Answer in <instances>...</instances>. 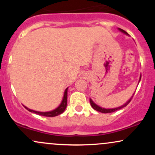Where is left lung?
I'll return each mask as SVG.
<instances>
[{
  "mask_svg": "<svg viewBox=\"0 0 155 155\" xmlns=\"http://www.w3.org/2000/svg\"><path fill=\"white\" fill-rule=\"evenodd\" d=\"M120 31H122V33H125V34H127V33H126V32L124 31H123V30L120 29ZM140 78H141V76H140ZM139 81H140V80H139ZM133 95H134V94H133ZM133 97V96H132V97H131V98L130 99V100H129L128 101H127V102L125 104H124L123 106H120V107H118V108H110V109H106V108H103L100 107V106H97V105H96V104H95V103H94L93 101H92L91 100V99H90V104H91L92 107L94 109H95V110H96V111H99V112H101V113H105V114H106V113H111V112H114V111H117V110H120V109H121V108H122L125 107L126 106H127V105H128L129 103L130 102V101H131V100H132Z\"/></svg>",
  "mask_w": 155,
  "mask_h": 155,
  "instance_id": "obj_1",
  "label": "left lung"
}]
</instances>
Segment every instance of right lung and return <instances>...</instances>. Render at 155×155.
Segmentation results:
<instances>
[{"label":"right lung","instance_id":"obj_1","mask_svg":"<svg viewBox=\"0 0 155 155\" xmlns=\"http://www.w3.org/2000/svg\"><path fill=\"white\" fill-rule=\"evenodd\" d=\"M67 96H68V88L65 90V92H64V96H63V99L62 101L61 104L58 106L56 109L53 110V111H47V112H39V111H33V110L30 109V108H28L26 106H25V108L26 109H28V111L33 112V113L37 114L38 115H41V116H44V117H56L58 115H60V114H62L63 112L65 111V108L67 106Z\"/></svg>","mask_w":155,"mask_h":155}]
</instances>
